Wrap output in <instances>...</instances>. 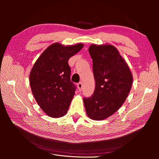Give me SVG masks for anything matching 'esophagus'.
<instances>
[{
	"instance_id": "esophagus-1",
	"label": "esophagus",
	"mask_w": 159,
	"mask_h": 159,
	"mask_svg": "<svg viewBox=\"0 0 159 159\" xmlns=\"http://www.w3.org/2000/svg\"><path fill=\"white\" fill-rule=\"evenodd\" d=\"M82 88H83V84L82 82H80L78 84V88L79 89V91H81V89H82Z\"/></svg>"
}]
</instances>
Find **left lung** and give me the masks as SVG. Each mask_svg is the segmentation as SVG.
<instances>
[{
	"instance_id": "left-lung-1",
	"label": "left lung",
	"mask_w": 159,
	"mask_h": 159,
	"mask_svg": "<svg viewBox=\"0 0 159 159\" xmlns=\"http://www.w3.org/2000/svg\"><path fill=\"white\" fill-rule=\"evenodd\" d=\"M89 52L93 60L95 88L91 97L83 100L88 116L100 121L122 106L131 89L133 75L113 46L92 44Z\"/></svg>"
}]
</instances>
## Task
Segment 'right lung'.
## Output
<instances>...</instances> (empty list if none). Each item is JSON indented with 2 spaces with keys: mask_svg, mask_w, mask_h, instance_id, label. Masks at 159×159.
I'll return each mask as SVG.
<instances>
[{
  "mask_svg": "<svg viewBox=\"0 0 159 159\" xmlns=\"http://www.w3.org/2000/svg\"><path fill=\"white\" fill-rule=\"evenodd\" d=\"M83 44L64 46L55 43L38 57L30 74V85L37 103L48 116L63 117L68 112L76 87L70 80L68 60Z\"/></svg>",
  "mask_w": 159,
  "mask_h": 159,
  "instance_id": "1",
  "label": "right lung"
}]
</instances>
